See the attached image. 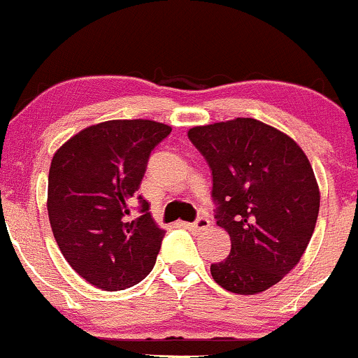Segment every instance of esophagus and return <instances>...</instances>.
I'll return each instance as SVG.
<instances>
[{"label": "esophagus", "mask_w": 358, "mask_h": 358, "mask_svg": "<svg viewBox=\"0 0 358 358\" xmlns=\"http://www.w3.org/2000/svg\"><path fill=\"white\" fill-rule=\"evenodd\" d=\"M210 225H211V220L208 217H205V215H201V217L196 218L193 224H186L187 229L194 230V232H201V230H206Z\"/></svg>", "instance_id": "esophagus-1"}]
</instances>
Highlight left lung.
Wrapping results in <instances>:
<instances>
[{
	"instance_id": "obj_1",
	"label": "left lung",
	"mask_w": 358,
	"mask_h": 358,
	"mask_svg": "<svg viewBox=\"0 0 358 358\" xmlns=\"http://www.w3.org/2000/svg\"><path fill=\"white\" fill-rule=\"evenodd\" d=\"M187 138L208 164L217 225L232 242L211 276L234 294L264 292L301 261L316 227L319 189L306 153L251 117L196 126Z\"/></svg>"
}]
</instances>
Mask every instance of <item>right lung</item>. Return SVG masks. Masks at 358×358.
<instances>
[{
    "label": "right lung",
    "mask_w": 358,
    "mask_h": 358,
    "mask_svg": "<svg viewBox=\"0 0 358 358\" xmlns=\"http://www.w3.org/2000/svg\"><path fill=\"white\" fill-rule=\"evenodd\" d=\"M172 131L148 119H116L70 138L52 157L48 213L64 259L102 290H124L152 271L165 230L136 191L150 153ZM138 199L141 217L128 219Z\"/></svg>",
    "instance_id": "add662e5"
}]
</instances>
